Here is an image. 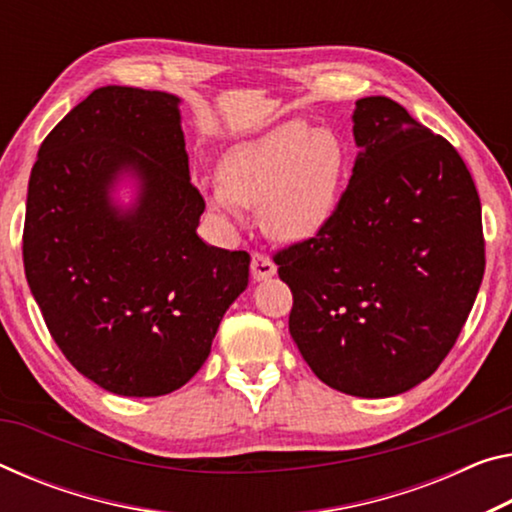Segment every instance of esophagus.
Listing matches in <instances>:
<instances>
[{
  "label": "esophagus",
  "mask_w": 512,
  "mask_h": 512,
  "mask_svg": "<svg viewBox=\"0 0 512 512\" xmlns=\"http://www.w3.org/2000/svg\"><path fill=\"white\" fill-rule=\"evenodd\" d=\"M250 271H253V278L257 282H262V280L273 278L275 271H278V266H275L271 257H266L262 253H253V259H250Z\"/></svg>",
  "instance_id": "1"
}]
</instances>
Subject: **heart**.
<instances>
[{
  "mask_svg": "<svg viewBox=\"0 0 512 512\" xmlns=\"http://www.w3.org/2000/svg\"><path fill=\"white\" fill-rule=\"evenodd\" d=\"M346 150L330 129L289 120L225 154L212 205L234 218L237 205L257 207L259 225L278 241H307L339 207Z\"/></svg>",
  "mask_w": 512,
  "mask_h": 512,
  "instance_id": "b5f03b06",
  "label": "heart"
}]
</instances>
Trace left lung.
Segmentation results:
<instances>
[{
    "mask_svg": "<svg viewBox=\"0 0 512 512\" xmlns=\"http://www.w3.org/2000/svg\"><path fill=\"white\" fill-rule=\"evenodd\" d=\"M353 139L360 152L332 221L273 259L316 378L385 399L431 376L472 312L481 200L456 148L389 97L355 102Z\"/></svg>",
    "mask_w": 512,
    "mask_h": 512,
    "instance_id": "8db88e82",
    "label": "left lung"
}]
</instances>
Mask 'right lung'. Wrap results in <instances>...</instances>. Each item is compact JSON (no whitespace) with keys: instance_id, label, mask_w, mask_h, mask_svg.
<instances>
[{"instance_id":"add662e5","label":"right lung","mask_w":512,"mask_h":512,"mask_svg":"<svg viewBox=\"0 0 512 512\" xmlns=\"http://www.w3.org/2000/svg\"><path fill=\"white\" fill-rule=\"evenodd\" d=\"M180 97L97 88L56 125L31 168L22 257L52 339L118 396L189 383L248 287L250 255L198 237ZM135 184L120 206L118 183Z\"/></svg>"}]
</instances>
